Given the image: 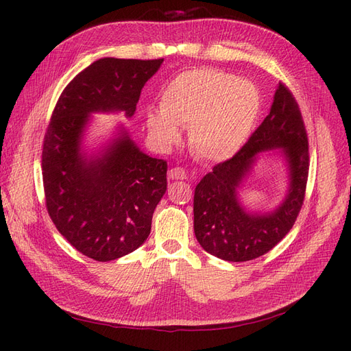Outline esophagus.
Listing matches in <instances>:
<instances>
[{"instance_id": "obj_1", "label": "esophagus", "mask_w": 351, "mask_h": 351, "mask_svg": "<svg viewBox=\"0 0 351 351\" xmlns=\"http://www.w3.org/2000/svg\"><path fill=\"white\" fill-rule=\"evenodd\" d=\"M168 177L171 180H184L187 177V174L182 167H174L168 171Z\"/></svg>"}]
</instances>
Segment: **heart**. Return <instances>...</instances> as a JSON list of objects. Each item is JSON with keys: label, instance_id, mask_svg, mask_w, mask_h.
Listing matches in <instances>:
<instances>
[{"label": "heart", "instance_id": "b5f03b06", "mask_svg": "<svg viewBox=\"0 0 351 351\" xmlns=\"http://www.w3.org/2000/svg\"><path fill=\"white\" fill-rule=\"evenodd\" d=\"M261 111V95L249 80L230 73L199 67L186 70L167 83L161 110L146 112L151 134L164 146L182 141L180 127H190L193 154L209 162L236 155L246 143Z\"/></svg>", "mask_w": 351, "mask_h": 351}]
</instances>
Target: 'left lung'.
Wrapping results in <instances>:
<instances>
[{
    "label": "left lung",
    "instance_id": "1",
    "mask_svg": "<svg viewBox=\"0 0 351 351\" xmlns=\"http://www.w3.org/2000/svg\"><path fill=\"white\" fill-rule=\"evenodd\" d=\"M280 149L289 171V189L282 204L268 213L241 205L238 190L262 152ZM309 146L302 112L282 83L269 114L247 143L228 161L212 168L195 189V234L208 253L228 262H246L268 253L294 226L303 205Z\"/></svg>",
    "mask_w": 351,
    "mask_h": 351
}]
</instances>
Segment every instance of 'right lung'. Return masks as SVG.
Listing matches in <instances>:
<instances>
[{"instance_id": "right-lung-1", "label": "right lung", "mask_w": 351, "mask_h": 351, "mask_svg": "<svg viewBox=\"0 0 351 351\" xmlns=\"http://www.w3.org/2000/svg\"><path fill=\"white\" fill-rule=\"evenodd\" d=\"M159 60L101 58L74 77L52 112L42 149L48 214L84 256L108 262L146 241L167 190V161L143 154L120 125L97 154L83 151L90 114L133 117L142 88Z\"/></svg>"}]
</instances>
